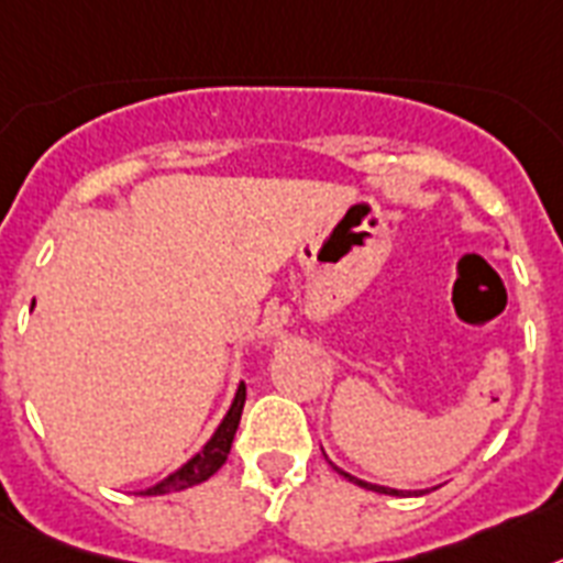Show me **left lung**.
<instances>
[{
    "label": "left lung",
    "instance_id": "left-lung-1",
    "mask_svg": "<svg viewBox=\"0 0 563 563\" xmlns=\"http://www.w3.org/2000/svg\"><path fill=\"white\" fill-rule=\"evenodd\" d=\"M333 466V463H331ZM336 468V466H333ZM339 475H345L347 481L351 483H356V486H362V489H371V492H379V495H402V492H397V489H388V486H374V483H365V481H360V477H354V475H347V472H342V468H336Z\"/></svg>",
    "mask_w": 563,
    "mask_h": 563
}]
</instances>
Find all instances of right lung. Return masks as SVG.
Segmentation results:
<instances>
[{"label": "right lung", "mask_w": 563, "mask_h": 563, "mask_svg": "<svg viewBox=\"0 0 563 563\" xmlns=\"http://www.w3.org/2000/svg\"><path fill=\"white\" fill-rule=\"evenodd\" d=\"M244 399H247V388L241 385L239 394H235V399H232L230 411H227L224 422L218 426V431L212 434V440H209L201 452L189 460V463H184L178 472H172L166 481H161L157 486L146 489L143 495H166V492L189 489V486H198V483L209 481V477L216 475L218 468L227 463L232 438H235V429H239V422H241V411H244Z\"/></svg>", "instance_id": "1"}]
</instances>
